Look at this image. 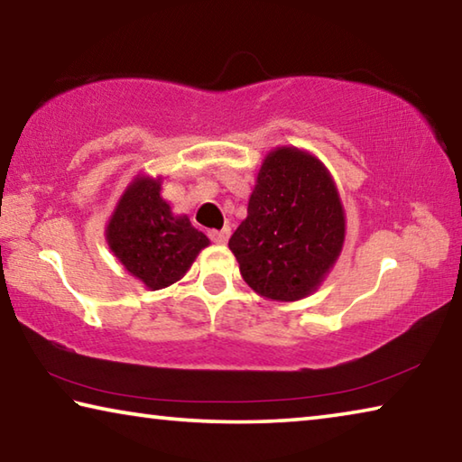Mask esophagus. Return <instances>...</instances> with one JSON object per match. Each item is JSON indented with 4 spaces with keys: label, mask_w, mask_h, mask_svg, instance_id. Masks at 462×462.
Masks as SVG:
<instances>
[{
    "label": "esophagus",
    "mask_w": 462,
    "mask_h": 462,
    "mask_svg": "<svg viewBox=\"0 0 462 462\" xmlns=\"http://www.w3.org/2000/svg\"><path fill=\"white\" fill-rule=\"evenodd\" d=\"M208 236L212 238L216 245H226L230 238V228H222V230H209Z\"/></svg>",
    "instance_id": "1"
}]
</instances>
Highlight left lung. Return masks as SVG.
Here are the masks:
<instances>
[{
  "mask_svg": "<svg viewBox=\"0 0 462 462\" xmlns=\"http://www.w3.org/2000/svg\"><path fill=\"white\" fill-rule=\"evenodd\" d=\"M342 242V203L322 162L297 148L271 152L246 220L228 242L248 287L269 300H301L330 271Z\"/></svg>",
  "mask_w": 462,
  "mask_h": 462,
  "instance_id": "1",
  "label": "left lung"
}]
</instances>
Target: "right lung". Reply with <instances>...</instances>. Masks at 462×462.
Masks as SVG:
<instances>
[{
	"instance_id": "add662e5",
	"label": "right lung",
	"mask_w": 462,
	"mask_h": 462,
	"mask_svg": "<svg viewBox=\"0 0 462 462\" xmlns=\"http://www.w3.org/2000/svg\"><path fill=\"white\" fill-rule=\"evenodd\" d=\"M114 254L148 289H162L181 279L208 236L187 216L171 214L161 198V181L136 179L122 195L107 226Z\"/></svg>"
}]
</instances>
